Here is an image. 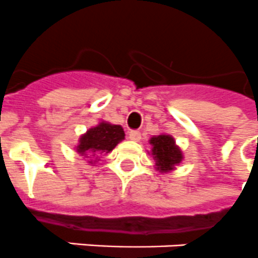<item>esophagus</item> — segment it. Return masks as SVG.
<instances>
[{
  "mask_svg": "<svg viewBox=\"0 0 258 258\" xmlns=\"http://www.w3.org/2000/svg\"><path fill=\"white\" fill-rule=\"evenodd\" d=\"M129 138H131L132 141H136L138 142L141 140V133L138 131H131L129 132Z\"/></svg>",
  "mask_w": 258,
  "mask_h": 258,
  "instance_id": "1",
  "label": "esophagus"
}]
</instances>
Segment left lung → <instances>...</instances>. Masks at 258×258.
<instances>
[{
  "instance_id": "1",
  "label": "left lung",
  "mask_w": 258,
  "mask_h": 258,
  "mask_svg": "<svg viewBox=\"0 0 258 258\" xmlns=\"http://www.w3.org/2000/svg\"><path fill=\"white\" fill-rule=\"evenodd\" d=\"M150 145H153L152 154L159 171L172 170L174 166L182 161V153L175 145V141L171 136L161 134V136L153 137L150 140Z\"/></svg>"
}]
</instances>
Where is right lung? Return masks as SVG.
Instances as JSON below:
<instances>
[{"label": "right lung", "instance_id": "add662e5", "mask_svg": "<svg viewBox=\"0 0 258 258\" xmlns=\"http://www.w3.org/2000/svg\"><path fill=\"white\" fill-rule=\"evenodd\" d=\"M124 129L120 125L100 122L97 126L89 129L84 136H82L76 149L82 155L87 154L95 157L101 153L108 154L116 148L118 142L124 140Z\"/></svg>", "mask_w": 258, "mask_h": 258}]
</instances>
